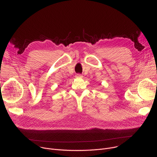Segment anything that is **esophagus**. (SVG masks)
<instances>
[{
    "label": "esophagus",
    "mask_w": 157,
    "mask_h": 157,
    "mask_svg": "<svg viewBox=\"0 0 157 157\" xmlns=\"http://www.w3.org/2000/svg\"><path fill=\"white\" fill-rule=\"evenodd\" d=\"M76 77H77V78H82V77H83V76H82L81 74H76Z\"/></svg>",
    "instance_id": "1"
}]
</instances>
